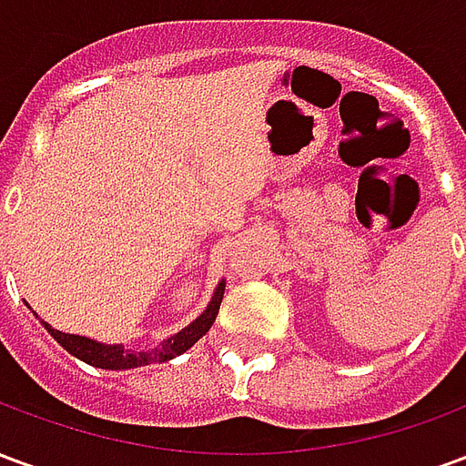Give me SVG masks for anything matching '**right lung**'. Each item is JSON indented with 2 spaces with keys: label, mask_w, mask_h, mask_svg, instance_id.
<instances>
[{
  "label": "right lung",
  "mask_w": 466,
  "mask_h": 466,
  "mask_svg": "<svg viewBox=\"0 0 466 466\" xmlns=\"http://www.w3.org/2000/svg\"><path fill=\"white\" fill-rule=\"evenodd\" d=\"M224 297V282H219L217 292H214L212 302L204 309L202 317H197L189 327H184L182 332H177L174 337H169L167 342H162L159 347H154L149 351H132L124 350L119 344H99L95 339H86V337H79V334H65L59 329H52L49 324L45 322L46 332L55 337L56 342L62 344L69 354H75L76 360L86 361L92 367H99V370H134V367H144V364H154V361H167L179 357L182 351H187L194 342H199L204 334L209 332V327L217 319L219 314V304H222Z\"/></svg>",
  "instance_id": "1"
}]
</instances>
